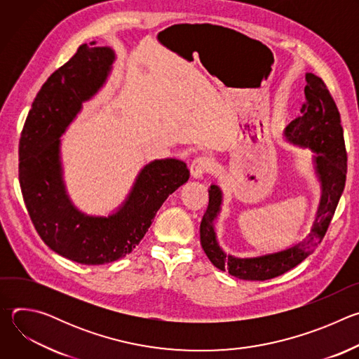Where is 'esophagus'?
<instances>
[{
    "label": "esophagus",
    "mask_w": 359,
    "mask_h": 359,
    "mask_svg": "<svg viewBox=\"0 0 359 359\" xmlns=\"http://www.w3.org/2000/svg\"><path fill=\"white\" fill-rule=\"evenodd\" d=\"M210 169V161L204 156L196 158L190 165V175L196 179L203 177Z\"/></svg>",
    "instance_id": "34e87169"
}]
</instances>
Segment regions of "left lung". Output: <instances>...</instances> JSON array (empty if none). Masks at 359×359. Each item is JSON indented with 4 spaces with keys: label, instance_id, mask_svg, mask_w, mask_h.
Segmentation results:
<instances>
[{
    "label": "left lung",
    "instance_id": "obj_1",
    "mask_svg": "<svg viewBox=\"0 0 359 359\" xmlns=\"http://www.w3.org/2000/svg\"><path fill=\"white\" fill-rule=\"evenodd\" d=\"M305 79V102L301 107V116L285 128L284 135L288 142L317 153L314 163L323 194L316 223L306 238L287 250L251 259L233 257L220 248L216 240L215 220L220 213L222 190L219 186L212 184L209 206L200 223V243L213 266L222 271H229L236 278L248 281L270 280L287 273L309 257L323 241L344 191L346 150L339 111L320 76L306 74Z\"/></svg>",
    "mask_w": 359,
    "mask_h": 359
}]
</instances>
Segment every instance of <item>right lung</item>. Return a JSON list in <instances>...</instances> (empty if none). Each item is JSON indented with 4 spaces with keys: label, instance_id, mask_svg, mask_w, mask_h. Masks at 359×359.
Listing matches in <instances>:
<instances>
[{
    "label": "right lung",
    "instance_id": "right-lung-1",
    "mask_svg": "<svg viewBox=\"0 0 359 359\" xmlns=\"http://www.w3.org/2000/svg\"><path fill=\"white\" fill-rule=\"evenodd\" d=\"M115 60L95 41L42 85L20 139V184L31 222L42 241L62 257L88 266L121 260L140 243L163 201L189 180L184 162L162 159L146 165L119 210L86 216L71 203L60 161V136L104 85Z\"/></svg>",
    "mask_w": 359,
    "mask_h": 359
}]
</instances>
